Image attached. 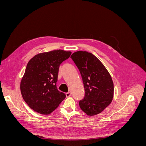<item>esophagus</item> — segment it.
<instances>
[{
	"instance_id": "34e87169",
	"label": "esophagus",
	"mask_w": 146,
	"mask_h": 146,
	"mask_svg": "<svg viewBox=\"0 0 146 146\" xmlns=\"http://www.w3.org/2000/svg\"><path fill=\"white\" fill-rule=\"evenodd\" d=\"M66 97H67V98H68V97H70V96H71V92H66Z\"/></svg>"
}]
</instances>
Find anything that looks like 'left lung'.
<instances>
[{
	"mask_svg": "<svg viewBox=\"0 0 146 146\" xmlns=\"http://www.w3.org/2000/svg\"><path fill=\"white\" fill-rule=\"evenodd\" d=\"M70 58L79 69L85 88V97L79 102L81 110L89 116L100 113L113 98L114 86L111 76L91 53L77 51Z\"/></svg>",
	"mask_w": 146,
	"mask_h": 146,
	"instance_id": "1",
	"label": "left lung"
}]
</instances>
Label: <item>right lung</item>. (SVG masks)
Returning <instances> with one entry per match:
<instances>
[{
  "label": "right lung",
  "instance_id": "right-lung-1",
  "mask_svg": "<svg viewBox=\"0 0 146 146\" xmlns=\"http://www.w3.org/2000/svg\"><path fill=\"white\" fill-rule=\"evenodd\" d=\"M70 54L71 52L55 50L37 54L29 61L20 88L24 101L34 111L48 114L65 99L56 83L60 64Z\"/></svg>",
  "mask_w": 146,
  "mask_h": 146
}]
</instances>
